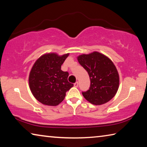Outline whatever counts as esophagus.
Returning <instances> with one entry per match:
<instances>
[{
  "label": "esophagus",
  "mask_w": 147,
  "mask_h": 147,
  "mask_svg": "<svg viewBox=\"0 0 147 147\" xmlns=\"http://www.w3.org/2000/svg\"><path fill=\"white\" fill-rule=\"evenodd\" d=\"M74 86L75 87V88H78V82H75L74 84Z\"/></svg>",
  "instance_id": "1"
}]
</instances>
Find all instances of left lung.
I'll use <instances>...</instances> for the list:
<instances>
[{"mask_svg":"<svg viewBox=\"0 0 147 147\" xmlns=\"http://www.w3.org/2000/svg\"><path fill=\"white\" fill-rule=\"evenodd\" d=\"M79 63L89 74L91 84L84 97L94 105L108 102L115 95L119 85V76L110 59L98 52L82 54L78 58Z\"/></svg>","mask_w":147,"mask_h":147,"instance_id":"1","label":"left lung"}]
</instances>
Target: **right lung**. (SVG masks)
<instances>
[{"instance_id":"add662e5","label":"right lung","mask_w":147,"mask_h":147,"mask_svg":"<svg viewBox=\"0 0 147 147\" xmlns=\"http://www.w3.org/2000/svg\"><path fill=\"white\" fill-rule=\"evenodd\" d=\"M68 56L44 54L32 67L28 80L30 88L34 97L45 105H58L63 100L66 92L74 86L68 82V72L61 69Z\"/></svg>"}]
</instances>
